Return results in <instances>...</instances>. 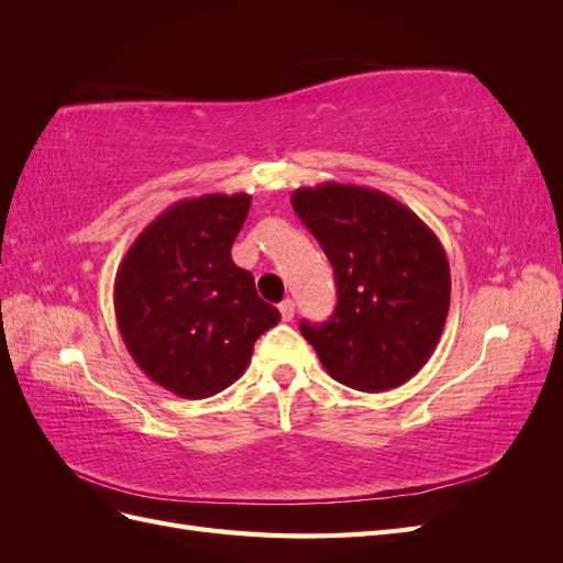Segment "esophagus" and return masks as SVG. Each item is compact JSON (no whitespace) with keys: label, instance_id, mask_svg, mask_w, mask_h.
<instances>
[{"label":"esophagus","instance_id":"1","mask_svg":"<svg viewBox=\"0 0 563 563\" xmlns=\"http://www.w3.org/2000/svg\"><path fill=\"white\" fill-rule=\"evenodd\" d=\"M279 312H282V319H284V321H291V319H294V314H296V305H294V300H284V302L279 305Z\"/></svg>","mask_w":563,"mask_h":563}]
</instances>
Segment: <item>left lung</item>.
Masks as SVG:
<instances>
[{
    "instance_id": "1",
    "label": "left lung",
    "mask_w": 563,
    "mask_h": 563,
    "mask_svg": "<svg viewBox=\"0 0 563 563\" xmlns=\"http://www.w3.org/2000/svg\"><path fill=\"white\" fill-rule=\"evenodd\" d=\"M291 207L333 265L329 321H300L329 376L360 391H387L428 364L451 302V269L437 234L373 187H298Z\"/></svg>"
}]
</instances>
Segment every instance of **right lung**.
I'll use <instances>...</instances> for the list:
<instances>
[{"label": "right lung", "instance_id": "1", "mask_svg": "<svg viewBox=\"0 0 563 563\" xmlns=\"http://www.w3.org/2000/svg\"><path fill=\"white\" fill-rule=\"evenodd\" d=\"M251 195H201L159 213L114 277V314L133 362L183 399H207L246 371L282 314L232 261Z\"/></svg>", "mask_w": 563, "mask_h": 563}]
</instances>
